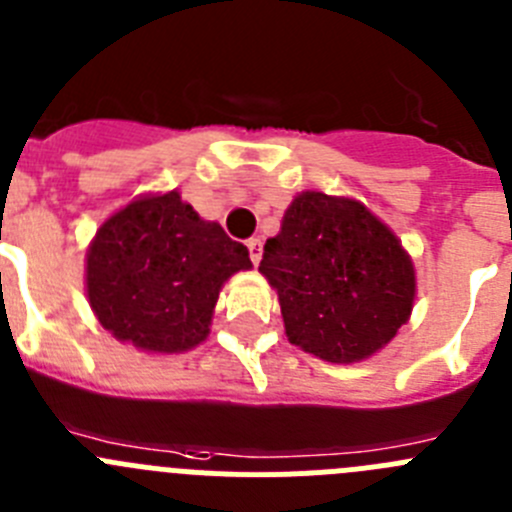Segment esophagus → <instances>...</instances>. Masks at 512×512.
Listing matches in <instances>:
<instances>
[{
	"label": "esophagus",
	"mask_w": 512,
	"mask_h": 512,
	"mask_svg": "<svg viewBox=\"0 0 512 512\" xmlns=\"http://www.w3.org/2000/svg\"><path fill=\"white\" fill-rule=\"evenodd\" d=\"M246 246H248V253H251L253 264H259L261 253H264V243H261V238H248Z\"/></svg>",
	"instance_id": "esophagus-1"
}]
</instances>
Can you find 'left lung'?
Listing matches in <instances>:
<instances>
[{
	"mask_svg": "<svg viewBox=\"0 0 512 512\" xmlns=\"http://www.w3.org/2000/svg\"><path fill=\"white\" fill-rule=\"evenodd\" d=\"M259 271L279 294L289 342L327 363L370 358L414 309L411 256L353 198L297 195L266 241Z\"/></svg>",
	"mask_w": 512,
	"mask_h": 512,
	"instance_id": "obj_1",
	"label": "left lung"
}]
</instances>
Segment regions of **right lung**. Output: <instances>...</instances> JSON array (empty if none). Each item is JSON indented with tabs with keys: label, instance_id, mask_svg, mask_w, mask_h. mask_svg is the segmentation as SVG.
Returning <instances> with one entry per match:
<instances>
[{
	"label": "right lung",
	"instance_id": "add662e5",
	"mask_svg": "<svg viewBox=\"0 0 512 512\" xmlns=\"http://www.w3.org/2000/svg\"><path fill=\"white\" fill-rule=\"evenodd\" d=\"M246 269L248 248L172 190L131 200L98 228L86 292L116 340L147 353H185L208 337L220 287Z\"/></svg>",
	"mask_w": 512,
	"mask_h": 512
}]
</instances>
